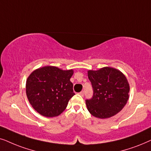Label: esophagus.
I'll use <instances>...</instances> for the list:
<instances>
[{"label":"esophagus","instance_id":"obj_1","mask_svg":"<svg viewBox=\"0 0 151 151\" xmlns=\"http://www.w3.org/2000/svg\"><path fill=\"white\" fill-rule=\"evenodd\" d=\"M79 94H80V95H81V96H83L84 95V91H81V92H79Z\"/></svg>","mask_w":151,"mask_h":151}]
</instances>
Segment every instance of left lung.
Segmentation results:
<instances>
[{
	"instance_id": "1",
	"label": "left lung",
	"mask_w": 151,
	"mask_h": 151,
	"mask_svg": "<svg viewBox=\"0 0 151 151\" xmlns=\"http://www.w3.org/2000/svg\"><path fill=\"white\" fill-rule=\"evenodd\" d=\"M93 96L86 99L90 113L100 119L115 115L123 109L129 98L130 86L125 75L119 70L110 67L99 70H88Z\"/></svg>"
}]
</instances>
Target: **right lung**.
<instances>
[{
  "mask_svg": "<svg viewBox=\"0 0 151 151\" xmlns=\"http://www.w3.org/2000/svg\"><path fill=\"white\" fill-rule=\"evenodd\" d=\"M73 70L45 66L30 74L26 81V94L36 111L47 117L61 114L74 94L70 78Z\"/></svg>",
  "mask_w": 151,
  "mask_h": 151,
  "instance_id": "right-lung-1",
  "label": "right lung"
}]
</instances>
